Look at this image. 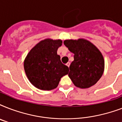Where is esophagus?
I'll list each match as a JSON object with an SVG mask.
<instances>
[{"instance_id": "34e87169", "label": "esophagus", "mask_w": 122, "mask_h": 122, "mask_svg": "<svg viewBox=\"0 0 122 122\" xmlns=\"http://www.w3.org/2000/svg\"><path fill=\"white\" fill-rule=\"evenodd\" d=\"M66 65L68 67H69V66H70V62H68V63L66 64Z\"/></svg>"}]
</instances>
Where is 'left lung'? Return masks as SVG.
Listing matches in <instances>:
<instances>
[{"label": "left lung", "instance_id": "8db88e82", "mask_svg": "<svg viewBox=\"0 0 122 122\" xmlns=\"http://www.w3.org/2000/svg\"><path fill=\"white\" fill-rule=\"evenodd\" d=\"M64 44L74 54L68 76L76 87L87 89L98 81L104 70L103 56L96 46L84 39L65 40Z\"/></svg>", "mask_w": 122, "mask_h": 122}]
</instances>
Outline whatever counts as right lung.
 Listing matches in <instances>:
<instances>
[{
  "label": "right lung",
  "instance_id": "1",
  "mask_svg": "<svg viewBox=\"0 0 122 122\" xmlns=\"http://www.w3.org/2000/svg\"><path fill=\"white\" fill-rule=\"evenodd\" d=\"M62 43L60 39H44L36 44L25 57V73L30 83L37 89H56L61 77L68 73V67L61 63L60 56L57 54Z\"/></svg>",
  "mask_w": 122,
  "mask_h": 122
}]
</instances>
